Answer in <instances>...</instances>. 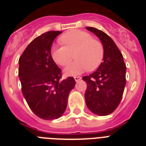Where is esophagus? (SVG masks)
Instances as JSON below:
<instances>
[{
	"label": "esophagus",
	"instance_id": "34e87169",
	"mask_svg": "<svg viewBox=\"0 0 146 146\" xmlns=\"http://www.w3.org/2000/svg\"><path fill=\"white\" fill-rule=\"evenodd\" d=\"M74 80H75L76 82H78V81L82 79V78H81V77H74Z\"/></svg>",
	"mask_w": 146,
	"mask_h": 146
}]
</instances>
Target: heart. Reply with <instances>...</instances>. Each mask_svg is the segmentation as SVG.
<instances>
[{
    "mask_svg": "<svg viewBox=\"0 0 146 146\" xmlns=\"http://www.w3.org/2000/svg\"><path fill=\"white\" fill-rule=\"evenodd\" d=\"M64 46H55L51 50L55 63L62 66L69 65L74 58L77 60L66 67V76H77L87 70L93 71L101 64L104 57V48L100 42L94 39L90 33L80 30H72L60 37Z\"/></svg>",
    "mask_w": 146,
    "mask_h": 146,
    "instance_id": "1",
    "label": "heart"
}]
</instances>
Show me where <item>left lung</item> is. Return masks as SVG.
Returning <instances> with one entry per match:
<instances>
[{
  "mask_svg": "<svg viewBox=\"0 0 146 146\" xmlns=\"http://www.w3.org/2000/svg\"><path fill=\"white\" fill-rule=\"evenodd\" d=\"M100 39L104 48L103 61L94 73L85 76L86 103L93 113L108 115L118 108L126 85V67L119 49L108 34L97 28L86 27Z\"/></svg>",
  "mask_w": 146,
  "mask_h": 146,
  "instance_id": "8db88e82",
  "label": "left lung"
}]
</instances>
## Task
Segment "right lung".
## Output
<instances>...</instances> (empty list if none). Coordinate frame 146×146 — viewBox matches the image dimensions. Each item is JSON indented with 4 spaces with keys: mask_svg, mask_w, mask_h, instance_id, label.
<instances>
[{
    "mask_svg": "<svg viewBox=\"0 0 146 146\" xmlns=\"http://www.w3.org/2000/svg\"><path fill=\"white\" fill-rule=\"evenodd\" d=\"M61 33L48 31L36 37L19 59L23 96L33 113L44 120L62 116L76 83L73 77L60 80L61 71L51 56L52 42Z\"/></svg>",
    "mask_w": 146,
    "mask_h": 146,
    "instance_id": "obj_1",
    "label": "right lung"
}]
</instances>
